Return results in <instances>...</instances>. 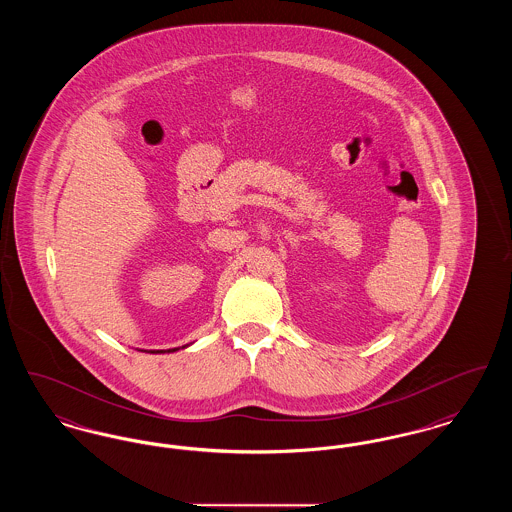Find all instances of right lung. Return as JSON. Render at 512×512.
<instances>
[{"instance_id": "1", "label": "right lung", "mask_w": 512, "mask_h": 512, "mask_svg": "<svg viewBox=\"0 0 512 512\" xmlns=\"http://www.w3.org/2000/svg\"><path fill=\"white\" fill-rule=\"evenodd\" d=\"M184 347H188V345H182V349H184ZM178 349H180V347H174V349H167V351H165V349H157V351L153 349V351H146V353H174V351H178ZM140 351H144V349H140Z\"/></svg>"}]
</instances>
